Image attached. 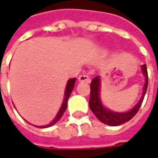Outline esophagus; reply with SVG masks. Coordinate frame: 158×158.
Returning a JSON list of instances; mask_svg holds the SVG:
<instances>
[{
  "instance_id": "34e87169",
  "label": "esophagus",
  "mask_w": 158,
  "mask_h": 158,
  "mask_svg": "<svg viewBox=\"0 0 158 158\" xmlns=\"http://www.w3.org/2000/svg\"><path fill=\"white\" fill-rule=\"evenodd\" d=\"M79 82H87L89 83L90 81V79H89V75H87L85 73H84V74H81V75L79 76Z\"/></svg>"
}]
</instances>
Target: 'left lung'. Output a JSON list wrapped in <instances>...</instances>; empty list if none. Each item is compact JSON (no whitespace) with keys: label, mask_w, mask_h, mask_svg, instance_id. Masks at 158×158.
Masks as SVG:
<instances>
[{"label":"left lung","mask_w":158,"mask_h":158,"mask_svg":"<svg viewBox=\"0 0 158 158\" xmlns=\"http://www.w3.org/2000/svg\"><path fill=\"white\" fill-rule=\"evenodd\" d=\"M140 69L143 75L145 76V84L143 86L142 96L139 100V102L136 103L135 106L128 112H123V113L114 112L104 106L101 99V85H102L101 77L96 76L92 79L90 83V96H89V106L92 113L95 114V116L101 122L106 125L118 126L129 121L138 113L139 107L142 104L144 96L146 95L147 86H148V74H147L146 64L141 66Z\"/></svg>","instance_id":"obj_1"}]
</instances>
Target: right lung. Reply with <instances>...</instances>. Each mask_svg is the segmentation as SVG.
Masks as SVG:
<instances>
[{
    "instance_id": "1",
    "label": "right lung",
    "mask_w": 158,
    "mask_h": 158,
    "mask_svg": "<svg viewBox=\"0 0 158 158\" xmlns=\"http://www.w3.org/2000/svg\"><path fill=\"white\" fill-rule=\"evenodd\" d=\"M76 81V78H73V79H70L67 83V85H66V89H65V92H64V99H63V102H62V104L60 109H59L58 113L56 115V117L54 118V119L52 120V122L50 123L49 124L45 126H35L37 128H48V127H51V126L54 125L55 123L58 122L60 118H62V116L63 115V113L67 109V106H68V101H69V98L71 93L73 91V89L74 87V84H75Z\"/></svg>"
}]
</instances>
